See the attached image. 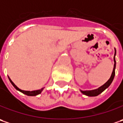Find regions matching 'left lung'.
Here are the masks:
<instances>
[{
	"instance_id": "8db88e82",
	"label": "left lung",
	"mask_w": 123,
	"mask_h": 123,
	"mask_svg": "<svg viewBox=\"0 0 123 123\" xmlns=\"http://www.w3.org/2000/svg\"><path fill=\"white\" fill-rule=\"evenodd\" d=\"M115 49V53H114V69H113V72L111 73V77L110 78V79L105 83L104 85H103L102 86H100V87L97 89H92V90H80V92L84 94V95H86L87 96H96L99 95L100 93H101L103 91H105L107 88H108L110 87V85L111 84L115 76V69H116V58H115V56L116 54V49Z\"/></svg>"
}]
</instances>
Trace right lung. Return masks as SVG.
Instances as JSON below:
<instances>
[{
	"label": "right lung",
	"mask_w": 123,
	"mask_h": 123,
	"mask_svg": "<svg viewBox=\"0 0 123 123\" xmlns=\"http://www.w3.org/2000/svg\"><path fill=\"white\" fill-rule=\"evenodd\" d=\"M9 78V81H10V83H12V85H13V87H14V88L16 89V90H18L19 92H22L23 93H24L25 95H27V96H37V95H38V94H40L42 92H43V90L44 89V87L43 88H41L40 89H38V90H34V91H25V90H22V89H19L14 83L12 82V80L10 79V78Z\"/></svg>",
	"instance_id": "add662e5"
}]
</instances>
